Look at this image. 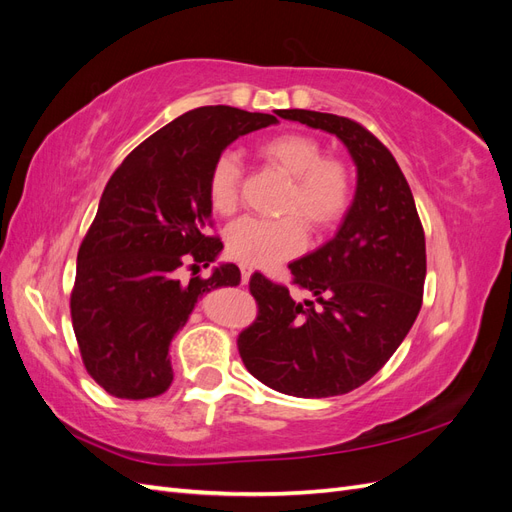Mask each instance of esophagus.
Here are the masks:
<instances>
[{"instance_id": "1", "label": "esophagus", "mask_w": 512, "mask_h": 512, "mask_svg": "<svg viewBox=\"0 0 512 512\" xmlns=\"http://www.w3.org/2000/svg\"><path fill=\"white\" fill-rule=\"evenodd\" d=\"M252 273H254V269H252V267L241 265V282H243V284H250V277H252Z\"/></svg>"}]
</instances>
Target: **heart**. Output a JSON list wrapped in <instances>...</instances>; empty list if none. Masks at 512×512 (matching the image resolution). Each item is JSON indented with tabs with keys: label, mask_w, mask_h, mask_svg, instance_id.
<instances>
[{
	"label": "heart",
	"mask_w": 512,
	"mask_h": 512,
	"mask_svg": "<svg viewBox=\"0 0 512 512\" xmlns=\"http://www.w3.org/2000/svg\"><path fill=\"white\" fill-rule=\"evenodd\" d=\"M256 156L288 177L277 213L280 220L241 218L226 228V254L247 267L271 269L297 256L305 247V230L316 232L335 226L344 218L352 200V177L344 162L322 158V145L301 132L273 134L256 145ZM241 164L232 153L215 158L207 196L215 213L237 209Z\"/></svg>",
	"instance_id": "b5f03b06"
}]
</instances>
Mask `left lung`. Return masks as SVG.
I'll return each instance as SVG.
<instances>
[{"label": "left lung", "mask_w": 512, "mask_h": 512, "mask_svg": "<svg viewBox=\"0 0 512 512\" xmlns=\"http://www.w3.org/2000/svg\"><path fill=\"white\" fill-rule=\"evenodd\" d=\"M277 115L337 136L356 166V190L335 237L290 265L312 301H294L288 288L252 277L260 314L239 335V354L273 391L344 395L378 374L421 312L423 226L404 173L374 134L331 113L288 108Z\"/></svg>", "instance_id": "1"}]
</instances>
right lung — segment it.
I'll use <instances>...</instances> for the list:
<instances>
[{
  "mask_svg": "<svg viewBox=\"0 0 512 512\" xmlns=\"http://www.w3.org/2000/svg\"><path fill=\"white\" fill-rule=\"evenodd\" d=\"M267 113L200 106L151 134L121 162L102 192L76 256L70 299L83 363L119 399L162 395L173 382L170 344L207 292L239 286L232 262L207 280L179 269L209 267L224 245L209 237V170L239 136L275 126Z\"/></svg>",
  "mask_w": 512,
  "mask_h": 512,
  "instance_id": "1",
  "label": "right lung"
}]
</instances>
